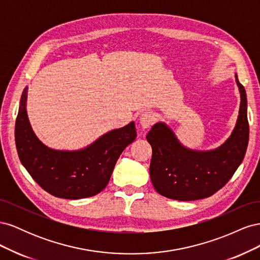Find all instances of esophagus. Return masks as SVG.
<instances>
[{
  "label": "esophagus",
  "mask_w": 260,
  "mask_h": 260,
  "mask_svg": "<svg viewBox=\"0 0 260 260\" xmlns=\"http://www.w3.org/2000/svg\"><path fill=\"white\" fill-rule=\"evenodd\" d=\"M154 120H155L154 115L152 113H149V112H145L143 114H141L139 122H140L141 125H142L143 129H147L153 124Z\"/></svg>",
  "instance_id": "obj_1"
}]
</instances>
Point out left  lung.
Wrapping results in <instances>:
<instances>
[{
  "label": "left lung",
  "instance_id": "8db88e82",
  "mask_svg": "<svg viewBox=\"0 0 260 260\" xmlns=\"http://www.w3.org/2000/svg\"><path fill=\"white\" fill-rule=\"evenodd\" d=\"M241 104L237 123L225 142L215 149L196 151L180 143L165 122L155 123L147 133L153 149L149 176L160 195L177 201L206 199L220 190L244 159L248 144L247 99L235 74Z\"/></svg>",
  "mask_w": 260,
  "mask_h": 260
}]
</instances>
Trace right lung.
I'll use <instances>...</instances> for the list:
<instances>
[{"mask_svg": "<svg viewBox=\"0 0 260 260\" xmlns=\"http://www.w3.org/2000/svg\"><path fill=\"white\" fill-rule=\"evenodd\" d=\"M26 86L15 124L19 159L43 190L66 200H79L103 191L123 149L137 138L133 121L108 131L77 151H59L43 144L36 136L27 115Z\"/></svg>", "mask_w": 260, "mask_h": 260, "instance_id": "right-lung-1", "label": "right lung"}]
</instances>
